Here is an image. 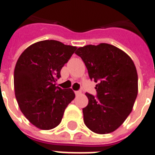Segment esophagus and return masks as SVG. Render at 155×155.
I'll list each match as a JSON object with an SVG mask.
<instances>
[{
    "label": "esophagus",
    "instance_id": "1",
    "mask_svg": "<svg viewBox=\"0 0 155 155\" xmlns=\"http://www.w3.org/2000/svg\"><path fill=\"white\" fill-rule=\"evenodd\" d=\"M74 94L75 95H80L81 94V91H74Z\"/></svg>",
    "mask_w": 155,
    "mask_h": 155
}]
</instances>
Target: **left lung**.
Returning <instances> with one entry per match:
<instances>
[{
    "label": "left lung",
    "mask_w": 155,
    "mask_h": 155,
    "mask_svg": "<svg viewBox=\"0 0 155 155\" xmlns=\"http://www.w3.org/2000/svg\"><path fill=\"white\" fill-rule=\"evenodd\" d=\"M75 54L84 61L91 80L98 82L97 97L83 109L84 122L94 133L114 132L133 110L138 94V74L134 61L116 46L106 43L79 47Z\"/></svg>",
    "instance_id": "left-lung-1"
}]
</instances>
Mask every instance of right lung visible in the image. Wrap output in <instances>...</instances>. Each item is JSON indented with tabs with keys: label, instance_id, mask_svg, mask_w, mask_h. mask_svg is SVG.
<instances>
[{
	"label": "right lung",
	"instance_id": "obj_1",
	"mask_svg": "<svg viewBox=\"0 0 155 155\" xmlns=\"http://www.w3.org/2000/svg\"><path fill=\"white\" fill-rule=\"evenodd\" d=\"M77 47L54 40L38 41L20 55L14 71V89L20 110L40 130L58 126L75 97L71 89L55 86L61 70Z\"/></svg>",
	"mask_w": 155,
	"mask_h": 155
}]
</instances>
